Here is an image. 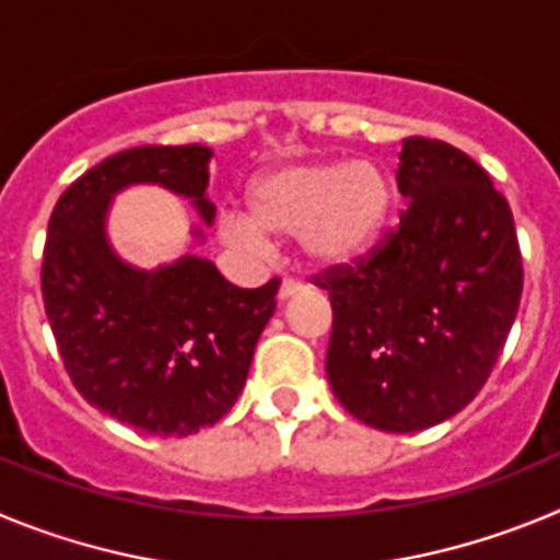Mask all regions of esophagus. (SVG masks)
<instances>
[{
    "mask_svg": "<svg viewBox=\"0 0 560 560\" xmlns=\"http://www.w3.org/2000/svg\"><path fill=\"white\" fill-rule=\"evenodd\" d=\"M305 291L303 280H296V277H283V283H280V300H289V296L300 294Z\"/></svg>",
    "mask_w": 560,
    "mask_h": 560,
    "instance_id": "esophagus-1",
    "label": "esophagus"
}]
</instances>
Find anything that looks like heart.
Segmentation results:
<instances>
[{
	"label": "heart",
	"mask_w": 560,
	"mask_h": 560,
	"mask_svg": "<svg viewBox=\"0 0 560 560\" xmlns=\"http://www.w3.org/2000/svg\"><path fill=\"white\" fill-rule=\"evenodd\" d=\"M389 210L393 182L375 162H296L264 173L249 215L226 212L221 235L246 252L266 249V235H296L305 264L339 269L373 249Z\"/></svg>",
	"instance_id": "heart-1"
}]
</instances>
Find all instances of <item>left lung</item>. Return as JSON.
I'll list each match as a JSON object with an SVG mask.
<instances>
[{"label": "left lung", "instance_id": "obj_1", "mask_svg": "<svg viewBox=\"0 0 560 560\" xmlns=\"http://www.w3.org/2000/svg\"><path fill=\"white\" fill-rule=\"evenodd\" d=\"M387 241L314 277L334 308L328 381L353 418L420 432L468 407L491 375L522 300L508 199L459 148L407 137Z\"/></svg>", "mask_w": 560, "mask_h": 560}]
</instances>
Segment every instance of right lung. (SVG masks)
Wrapping results in <instances>:
<instances>
[{
	"label": "right lung",
	"mask_w": 560,
	"mask_h": 560,
	"mask_svg": "<svg viewBox=\"0 0 560 560\" xmlns=\"http://www.w3.org/2000/svg\"><path fill=\"white\" fill-rule=\"evenodd\" d=\"M210 156L205 145L114 153L72 182L49 215L42 294L63 368L92 407L153 438H187L230 412L277 308V277L237 289L205 257L148 271L108 244V207L131 185L185 196L212 224Z\"/></svg>",
	"instance_id": "right-lung-1"
}]
</instances>
